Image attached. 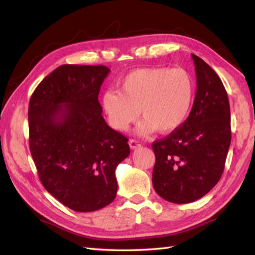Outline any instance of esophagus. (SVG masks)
I'll list each match as a JSON object with an SVG mask.
<instances>
[{"mask_svg":"<svg viewBox=\"0 0 255 255\" xmlns=\"http://www.w3.org/2000/svg\"><path fill=\"white\" fill-rule=\"evenodd\" d=\"M129 145H130V148L133 150V149H138L141 144H140V142L138 141V140L130 139V140H129Z\"/></svg>","mask_w":255,"mask_h":255,"instance_id":"obj_1","label":"esophagus"}]
</instances>
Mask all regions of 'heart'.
<instances>
[{"mask_svg":"<svg viewBox=\"0 0 255 255\" xmlns=\"http://www.w3.org/2000/svg\"><path fill=\"white\" fill-rule=\"evenodd\" d=\"M195 97V81L184 68L151 67L129 72L122 80L121 92L106 91L102 106L116 130L128 129L139 117L144 121L137 132L148 136L156 129L171 133L185 123Z\"/></svg>","mask_w":255,"mask_h":255,"instance_id":"heart-1","label":"heart"}]
</instances>
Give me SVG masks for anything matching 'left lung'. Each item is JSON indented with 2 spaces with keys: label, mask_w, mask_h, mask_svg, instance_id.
I'll return each instance as SVG.
<instances>
[{
  "label": "left lung",
  "mask_w": 255,
  "mask_h": 255,
  "mask_svg": "<svg viewBox=\"0 0 255 255\" xmlns=\"http://www.w3.org/2000/svg\"><path fill=\"white\" fill-rule=\"evenodd\" d=\"M196 95L182 126L152 143V184L163 199L192 203L220 180L231 142L230 105L220 78L203 59L192 55Z\"/></svg>",
  "instance_id": "1"
}]
</instances>
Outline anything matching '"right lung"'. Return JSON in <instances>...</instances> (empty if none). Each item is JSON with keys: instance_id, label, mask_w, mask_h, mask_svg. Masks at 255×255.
<instances>
[{"instance_id": "right-lung-1", "label": "right lung", "mask_w": 255, "mask_h": 255, "mask_svg": "<svg viewBox=\"0 0 255 255\" xmlns=\"http://www.w3.org/2000/svg\"><path fill=\"white\" fill-rule=\"evenodd\" d=\"M105 66L63 64L41 81L28 106L29 148L42 185L79 213L116 197L117 165L130 153L128 139L102 116Z\"/></svg>"}]
</instances>
